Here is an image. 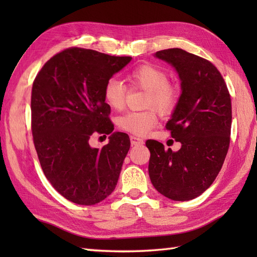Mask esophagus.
<instances>
[{"label":"esophagus","mask_w":257,"mask_h":257,"mask_svg":"<svg viewBox=\"0 0 257 257\" xmlns=\"http://www.w3.org/2000/svg\"><path fill=\"white\" fill-rule=\"evenodd\" d=\"M130 143H132V146H140L144 145V140L136 137V136H130Z\"/></svg>","instance_id":"obj_1"}]
</instances>
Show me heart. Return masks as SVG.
<instances>
[{"mask_svg":"<svg viewBox=\"0 0 257 257\" xmlns=\"http://www.w3.org/2000/svg\"><path fill=\"white\" fill-rule=\"evenodd\" d=\"M127 80L133 88L146 90L145 107H151L143 111H129L117 120L118 127L135 136H145L158 122L156 111L162 116L170 114L176 109L179 98V87L168 80L165 70L152 64H141L127 75ZM127 97V87L117 78H110L103 87V99L114 110L122 109Z\"/></svg>","mask_w":257,"mask_h":257,"instance_id":"heart-1","label":"heart"}]
</instances>
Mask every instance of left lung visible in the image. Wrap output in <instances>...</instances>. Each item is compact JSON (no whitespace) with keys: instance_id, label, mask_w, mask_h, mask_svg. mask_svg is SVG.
<instances>
[{"instance_id":"1","label":"left lung","mask_w":257,"mask_h":257,"mask_svg":"<svg viewBox=\"0 0 257 257\" xmlns=\"http://www.w3.org/2000/svg\"><path fill=\"white\" fill-rule=\"evenodd\" d=\"M156 57L171 64L181 80L182 94L166 124L181 148L174 152L159 141L147 140L149 177L166 198L189 201L210 187L225 160L232 123L230 92L207 59L181 48L159 51Z\"/></svg>"}]
</instances>
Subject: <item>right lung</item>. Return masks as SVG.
Here are the masks:
<instances>
[{
    "label": "right lung",
    "mask_w": 257,
    "mask_h": 257,
    "mask_svg": "<svg viewBox=\"0 0 257 257\" xmlns=\"http://www.w3.org/2000/svg\"><path fill=\"white\" fill-rule=\"evenodd\" d=\"M130 56L70 47L54 55L33 83V141L45 177L65 199L92 205L111 194L130 148L127 134L112 133L103 87ZM94 133L110 134L101 150Z\"/></svg>",
    "instance_id": "add662e5"
}]
</instances>
